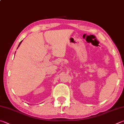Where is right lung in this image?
<instances>
[{"label":"right lung","mask_w":124,"mask_h":124,"mask_svg":"<svg viewBox=\"0 0 124 124\" xmlns=\"http://www.w3.org/2000/svg\"><path fill=\"white\" fill-rule=\"evenodd\" d=\"M21 43H22V41H21V42H20V43H19V45H18V47H19V46H20V44H21Z\"/></svg>","instance_id":"obj_1"}]
</instances>
